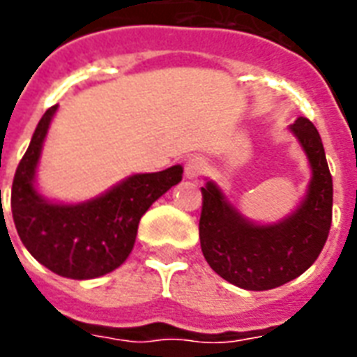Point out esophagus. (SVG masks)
Wrapping results in <instances>:
<instances>
[{
	"label": "esophagus",
	"mask_w": 357,
	"mask_h": 357,
	"mask_svg": "<svg viewBox=\"0 0 357 357\" xmlns=\"http://www.w3.org/2000/svg\"><path fill=\"white\" fill-rule=\"evenodd\" d=\"M206 172V160L202 157H190L185 165V176L189 179L200 178Z\"/></svg>",
	"instance_id": "34e87169"
}]
</instances>
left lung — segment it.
Returning a JSON list of instances; mask_svg holds the SVG:
<instances>
[{
	"label": "left lung",
	"instance_id": "left-lung-1",
	"mask_svg": "<svg viewBox=\"0 0 357 357\" xmlns=\"http://www.w3.org/2000/svg\"><path fill=\"white\" fill-rule=\"evenodd\" d=\"M311 168L305 197L275 222H255L208 179L202 187L200 247L217 275L243 290H271L311 268L328 239L333 181L322 138L307 118L290 125Z\"/></svg>",
	"mask_w": 357,
	"mask_h": 357
}]
</instances>
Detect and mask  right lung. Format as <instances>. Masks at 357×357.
Masks as SVG:
<instances>
[{"instance_id":"add662e5","label":"right lung","mask_w":357,"mask_h":357,"mask_svg":"<svg viewBox=\"0 0 357 357\" xmlns=\"http://www.w3.org/2000/svg\"><path fill=\"white\" fill-rule=\"evenodd\" d=\"M58 105L40 118L16 168L10 209L16 232L31 257L67 279L86 281L110 273L127 260L138 222L149 206L178 185L183 167L132 174L84 202H56L37 189V168Z\"/></svg>"}]
</instances>
